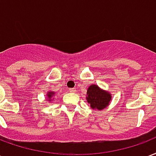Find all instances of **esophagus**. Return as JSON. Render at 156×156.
<instances>
[{"instance_id":"1","label":"esophagus","mask_w":156,"mask_h":156,"mask_svg":"<svg viewBox=\"0 0 156 156\" xmlns=\"http://www.w3.org/2000/svg\"><path fill=\"white\" fill-rule=\"evenodd\" d=\"M69 91H70V92H75L76 89L75 88H70Z\"/></svg>"}]
</instances>
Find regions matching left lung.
I'll list each match as a JSON object with an SVG mask.
<instances>
[{"label":"left lung","mask_w":156,"mask_h":156,"mask_svg":"<svg viewBox=\"0 0 156 156\" xmlns=\"http://www.w3.org/2000/svg\"><path fill=\"white\" fill-rule=\"evenodd\" d=\"M87 101L91 109L101 110L109 105L111 95L109 91L102 90L97 85H91L87 91Z\"/></svg>","instance_id":"left-lung-1"}]
</instances>
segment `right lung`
Segmentation results:
<instances>
[{"label":"right lung","instance_id":"obj_1","mask_svg":"<svg viewBox=\"0 0 156 156\" xmlns=\"http://www.w3.org/2000/svg\"><path fill=\"white\" fill-rule=\"evenodd\" d=\"M55 92H53V91H49L48 93H47V98H48V101H51L52 100V97H53V95H54Z\"/></svg>","mask_w":156,"mask_h":156}]
</instances>
